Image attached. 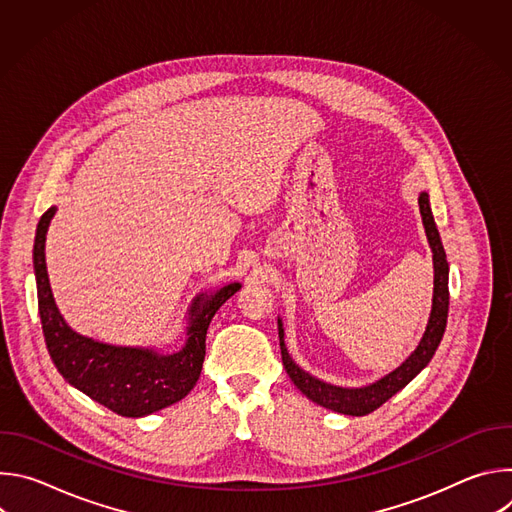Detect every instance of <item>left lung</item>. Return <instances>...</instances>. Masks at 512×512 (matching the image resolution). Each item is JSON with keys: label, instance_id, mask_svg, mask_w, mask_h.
Instances as JSON below:
<instances>
[{"label": "left lung", "instance_id": "8db88e82", "mask_svg": "<svg viewBox=\"0 0 512 512\" xmlns=\"http://www.w3.org/2000/svg\"><path fill=\"white\" fill-rule=\"evenodd\" d=\"M419 212L423 218V227L425 235L433 253V302H431V314L427 328L423 332V338L419 346L411 352V356L397 367L393 373L387 377L379 379L377 383L369 387H360V389H346V387H336L330 383H324L310 373L302 371L298 364L291 360L285 342H283V326L281 320H277V330H279V346H281V360L285 373L289 379L294 381V385L314 403L344 413V415H369L375 409H379L383 403H387L395 393H399L405 385H409L425 367L427 362L433 358L437 346H440L444 332H446V322H448V308H450V289H448V261H446V251L440 239V233H437L433 214L429 208V196L427 192L419 194Z\"/></svg>", "mask_w": 512, "mask_h": 512}]
</instances>
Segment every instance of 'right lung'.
Listing matches in <instances>:
<instances>
[{
    "label": "right lung",
    "mask_w": 512,
    "mask_h": 512,
    "mask_svg": "<svg viewBox=\"0 0 512 512\" xmlns=\"http://www.w3.org/2000/svg\"><path fill=\"white\" fill-rule=\"evenodd\" d=\"M56 206L42 216L34 239L38 312L46 348L58 373L93 401L123 417H143L184 399L196 385L206 354V330L216 310L241 289L229 283L212 296L200 294L188 310L186 344L164 354L150 348L103 344L81 336L60 316L46 271V233Z\"/></svg>",
    "instance_id": "obj_1"
}]
</instances>
